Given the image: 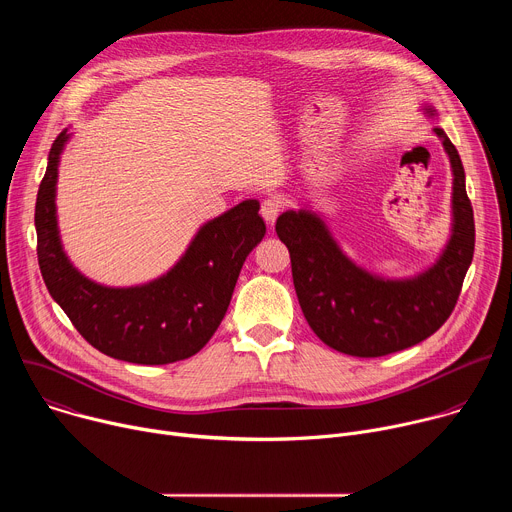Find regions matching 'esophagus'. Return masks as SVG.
<instances>
[{
  "label": "esophagus",
  "mask_w": 512,
  "mask_h": 512,
  "mask_svg": "<svg viewBox=\"0 0 512 512\" xmlns=\"http://www.w3.org/2000/svg\"><path fill=\"white\" fill-rule=\"evenodd\" d=\"M279 212H281V202L275 200V198H267V200L261 204V216L265 218V221H267L269 225L275 223V218L279 216Z\"/></svg>",
  "instance_id": "34e87169"
}]
</instances>
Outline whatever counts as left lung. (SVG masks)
I'll return each instance as SVG.
<instances>
[{
	"label": "left lung",
	"instance_id": "1",
	"mask_svg": "<svg viewBox=\"0 0 512 512\" xmlns=\"http://www.w3.org/2000/svg\"><path fill=\"white\" fill-rule=\"evenodd\" d=\"M433 131L452 162L454 227L440 261L417 277L393 281L356 267L310 210L277 218L275 233L289 251L302 312L316 336L338 352L375 358L405 350L440 330L456 308L474 257V212L458 150L444 129Z\"/></svg>",
	"mask_w": 512,
	"mask_h": 512
}]
</instances>
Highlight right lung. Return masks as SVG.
Returning <instances> with one entry per match:
<instances>
[{
	"label": "right lung",
	"instance_id": "1",
	"mask_svg": "<svg viewBox=\"0 0 512 512\" xmlns=\"http://www.w3.org/2000/svg\"><path fill=\"white\" fill-rule=\"evenodd\" d=\"M62 131L48 156L36 198L38 265L54 302L99 352L135 364H170L196 354L223 322L241 267L265 235L259 202L245 200L206 223L184 257L160 279L103 287L66 259L56 227Z\"/></svg>",
	"mask_w": 512,
	"mask_h": 512
}]
</instances>
